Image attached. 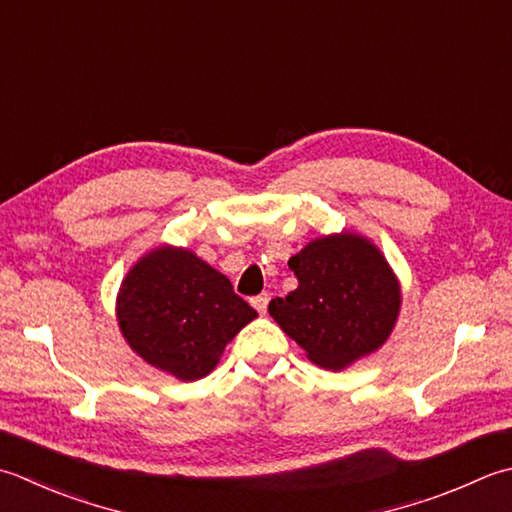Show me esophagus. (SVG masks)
Returning a JSON list of instances; mask_svg holds the SVG:
<instances>
[{
    "label": "esophagus",
    "instance_id": "obj_1",
    "mask_svg": "<svg viewBox=\"0 0 512 512\" xmlns=\"http://www.w3.org/2000/svg\"><path fill=\"white\" fill-rule=\"evenodd\" d=\"M268 302H270V295H268V293H262V295H257V297L250 299V304L255 306V310H257L259 315H266V310H268Z\"/></svg>",
    "mask_w": 512,
    "mask_h": 512
}]
</instances>
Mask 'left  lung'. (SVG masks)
<instances>
[{
    "label": "left lung",
    "mask_w": 512,
    "mask_h": 512,
    "mask_svg": "<svg viewBox=\"0 0 512 512\" xmlns=\"http://www.w3.org/2000/svg\"><path fill=\"white\" fill-rule=\"evenodd\" d=\"M288 266L299 286L268 313L310 362L339 370L382 346L402 304L399 284L368 239L342 233L310 242Z\"/></svg>",
    "instance_id": "obj_1"
}]
</instances>
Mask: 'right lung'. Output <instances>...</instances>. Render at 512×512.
<instances>
[{"label":"right lung","instance_id":"obj_1","mask_svg":"<svg viewBox=\"0 0 512 512\" xmlns=\"http://www.w3.org/2000/svg\"><path fill=\"white\" fill-rule=\"evenodd\" d=\"M257 317L233 284L184 248L139 259L117 297L119 328L144 362L193 382L208 375L239 330Z\"/></svg>","mask_w":512,"mask_h":512}]
</instances>
